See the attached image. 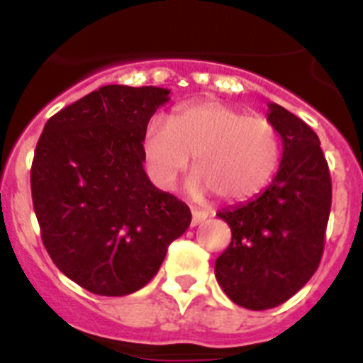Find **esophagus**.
Returning <instances> with one entry per match:
<instances>
[{
  "mask_svg": "<svg viewBox=\"0 0 363 363\" xmlns=\"http://www.w3.org/2000/svg\"><path fill=\"white\" fill-rule=\"evenodd\" d=\"M207 216H209V214L205 213V211L192 209V225H200L201 221L207 220Z\"/></svg>",
  "mask_w": 363,
  "mask_h": 363,
  "instance_id": "34e87169",
  "label": "esophagus"
}]
</instances>
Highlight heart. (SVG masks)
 <instances>
[{
    "label": "heart",
    "instance_id": "heart-1",
    "mask_svg": "<svg viewBox=\"0 0 363 363\" xmlns=\"http://www.w3.org/2000/svg\"><path fill=\"white\" fill-rule=\"evenodd\" d=\"M143 152L154 182L163 189L176 184L194 156L189 189L216 192L225 201L258 194L281 160L280 133L265 116L221 101H200L176 108L169 121H150Z\"/></svg>",
    "mask_w": 363,
    "mask_h": 363
}]
</instances>
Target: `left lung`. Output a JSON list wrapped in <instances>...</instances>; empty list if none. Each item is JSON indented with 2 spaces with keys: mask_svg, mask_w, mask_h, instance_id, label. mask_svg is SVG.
Segmentation results:
<instances>
[{
  "mask_svg": "<svg viewBox=\"0 0 363 363\" xmlns=\"http://www.w3.org/2000/svg\"><path fill=\"white\" fill-rule=\"evenodd\" d=\"M267 120L284 147L277 176L258 196L218 213L233 238L214 274L234 303L251 311L280 306L311 280L331 213V176L316 133L277 104H269Z\"/></svg>",
  "mask_w": 363,
  "mask_h": 363,
  "instance_id": "left-lung-1",
  "label": "left lung"
}]
</instances>
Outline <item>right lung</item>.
I'll return each instance as SVG.
<instances>
[{
	"mask_svg": "<svg viewBox=\"0 0 363 363\" xmlns=\"http://www.w3.org/2000/svg\"><path fill=\"white\" fill-rule=\"evenodd\" d=\"M169 89L105 85L54 114L30 171L41 240L56 267L101 296L149 284L191 225L187 205L154 187L143 138Z\"/></svg>",
	"mask_w": 363,
	"mask_h": 363,
	"instance_id": "add662e5",
	"label": "right lung"
}]
</instances>
